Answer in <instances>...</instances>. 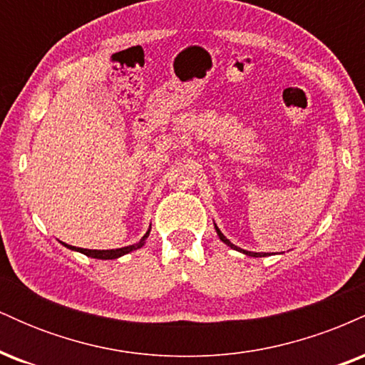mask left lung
<instances>
[{"label": "left lung", "instance_id": "obj_1", "mask_svg": "<svg viewBox=\"0 0 365 365\" xmlns=\"http://www.w3.org/2000/svg\"><path fill=\"white\" fill-rule=\"evenodd\" d=\"M215 230H216V233H217V237H220V240L223 242V244H226L228 247H232V249H235V250H238V252H242V254H245V255H250V257H266V252H250V250H244V249H240V247H237L235 244H232V242L228 240V238H226L223 233H221V230L217 228L216 226V223H215Z\"/></svg>", "mask_w": 365, "mask_h": 365}]
</instances>
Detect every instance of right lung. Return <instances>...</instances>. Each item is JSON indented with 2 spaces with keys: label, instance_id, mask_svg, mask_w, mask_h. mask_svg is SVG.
Wrapping results in <instances>:
<instances>
[{
  "label": "right lung",
  "instance_id": "add662e5",
  "mask_svg": "<svg viewBox=\"0 0 365 365\" xmlns=\"http://www.w3.org/2000/svg\"><path fill=\"white\" fill-rule=\"evenodd\" d=\"M149 233H150V226H149L148 232H145V235L142 237L140 240L137 242V244H132V245H127V247H121V249H110V250H91V249H81V247H72V245H68V244H63V242H61V245H65L66 249L75 250V252H81V254L87 255V257H92V259H118V257H121V255H125V254L132 252V250L140 249V247L145 244V240H148Z\"/></svg>",
  "mask_w": 365,
  "mask_h": 365
}]
</instances>
